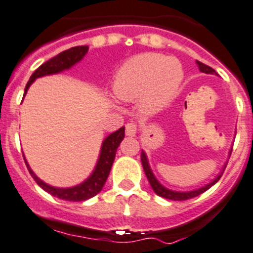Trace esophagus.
<instances>
[{
  "label": "esophagus",
  "instance_id": "1",
  "mask_svg": "<svg viewBox=\"0 0 253 253\" xmlns=\"http://www.w3.org/2000/svg\"><path fill=\"white\" fill-rule=\"evenodd\" d=\"M137 133V125L136 122H128L126 125V134L129 136V137H133Z\"/></svg>",
  "mask_w": 253,
  "mask_h": 253
}]
</instances>
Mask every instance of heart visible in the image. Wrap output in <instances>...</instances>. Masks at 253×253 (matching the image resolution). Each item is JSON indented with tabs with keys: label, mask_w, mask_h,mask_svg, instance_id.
I'll return each instance as SVG.
<instances>
[{
	"label": "heart",
	"mask_w": 253,
	"mask_h": 253,
	"mask_svg": "<svg viewBox=\"0 0 253 253\" xmlns=\"http://www.w3.org/2000/svg\"><path fill=\"white\" fill-rule=\"evenodd\" d=\"M183 79L180 61L160 53L133 56L119 68L113 92L122 101H137L143 112L156 113L174 97Z\"/></svg>",
	"instance_id": "b5f03b06"
}]
</instances>
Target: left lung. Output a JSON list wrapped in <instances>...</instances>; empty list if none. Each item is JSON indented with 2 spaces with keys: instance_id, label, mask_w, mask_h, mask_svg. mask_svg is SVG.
I'll list each match as a JSON object with an SVG mask.
<instances>
[{
  "instance_id": "8db88e82",
  "label": "left lung",
  "mask_w": 253,
  "mask_h": 253,
  "mask_svg": "<svg viewBox=\"0 0 253 253\" xmlns=\"http://www.w3.org/2000/svg\"><path fill=\"white\" fill-rule=\"evenodd\" d=\"M196 63H197L198 68H200V71H201V72L214 73V70L213 68L210 67V66H206L205 63L200 62V61H196ZM231 152H232V148L230 150V156H231ZM141 162H142L143 171H145L146 176H147V180H148V182H150L152 190L155 191L157 195L161 196V197L167 198V200H172V201H185V200H190V198H193V197H196V196L204 193L205 191H207L210 187H212V186H213L214 183H216L217 181L221 178V176H222L223 171H225V169H226V165H227V162H226L225 166H223V169H222V171L217 174L216 178H214V180H212L210 183H207L206 186H204V187H200V188H197V190H193V191H186V192H181V191H172V190H169V188H166L164 185H161V183L159 182V180L156 178L155 174H153V172H152V169H151L150 164H148L147 156H146L145 151H142V152H141Z\"/></svg>"
}]
</instances>
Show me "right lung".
Listing matches in <instances>:
<instances>
[{
  "mask_svg": "<svg viewBox=\"0 0 253 253\" xmlns=\"http://www.w3.org/2000/svg\"><path fill=\"white\" fill-rule=\"evenodd\" d=\"M87 51H88V46L72 47V48L66 49V51L61 52V53H58L55 57H52L51 60H48L47 62H44L43 65L40 66V67L32 73V76L30 77V81L26 84L25 94L27 93V89L30 88V86L32 84V82H34L35 80L39 79V77L55 75V73H60L62 72V71L68 70V68L72 67L73 65L79 63L80 61L84 57ZM124 137L125 127H121V128L115 131L113 133L108 134L107 137L103 140L97 164L94 166V169L92 171V173L89 174V177H87L84 182L80 183V185L72 186V187H53V186L43 182V181H42L41 178H39V177L35 174V172L31 169L30 165L26 161L25 156H23V159H25V164L26 166H27L28 171H30L31 176L34 177V180L36 181L37 185L41 188H43V190L46 191V192H48L49 195L55 196V197L57 198H61V200H65V201H86L88 198L97 195V193L102 190L103 185H105L106 180H107L108 174H110L113 161H115L116 151L119 148L120 143L122 142Z\"/></svg>",
  "mask_w": 253,
  "mask_h": 253,
  "instance_id": "obj_1",
  "label": "right lung"
}]
</instances>
